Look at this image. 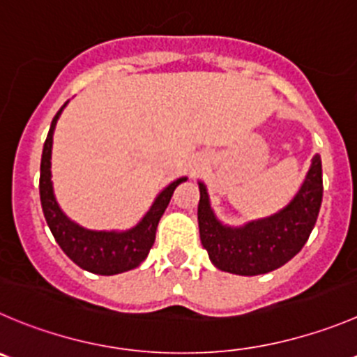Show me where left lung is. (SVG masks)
<instances>
[{
  "mask_svg": "<svg viewBox=\"0 0 357 357\" xmlns=\"http://www.w3.org/2000/svg\"><path fill=\"white\" fill-rule=\"evenodd\" d=\"M198 185L199 238L213 266L247 277L268 273L293 259L314 229L322 202L321 155L312 158L310 169L289 205L240 227L224 226L210 206L205 184Z\"/></svg>",
  "mask_w": 357,
  "mask_h": 357,
  "instance_id": "1",
  "label": "left lung"
}]
</instances>
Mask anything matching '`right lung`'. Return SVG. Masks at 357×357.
<instances>
[{
    "label": "right lung",
    "mask_w": 357,
    "mask_h": 357,
    "mask_svg": "<svg viewBox=\"0 0 357 357\" xmlns=\"http://www.w3.org/2000/svg\"><path fill=\"white\" fill-rule=\"evenodd\" d=\"M66 103L59 108L56 117L52 119L49 135L43 144L42 165H40V202H42L43 215H45L50 231L63 252L75 264H79L82 270L96 275H117L122 271L133 270L147 257L149 250L154 245L159 219L165 213L173 191L176 185L188 178L181 176L169 185H166L154 199L149 212L131 229L94 231V229H86V227L79 226L77 222L68 219L66 213L57 205L52 188V173H50L54 130H56L57 119Z\"/></svg>",
    "instance_id": "1"
}]
</instances>
